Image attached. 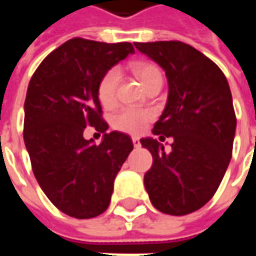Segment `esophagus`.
Here are the masks:
<instances>
[{"label":"esophagus","instance_id":"34e87169","mask_svg":"<svg viewBox=\"0 0 256 256\" xmlns=\"http://www.w3.org/2000/svg\"><path fill=\"white\" fill-rule=\"evenodd\" d=\"M132 141H133V145L136 146V148H138L140 145H141L140 144V140L137 138V137H133V138H132Z\"/></svg>","mask_w":256,"mask_h":256}]
</instances>
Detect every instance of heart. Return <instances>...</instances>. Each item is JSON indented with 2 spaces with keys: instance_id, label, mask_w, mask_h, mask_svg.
Instances as JSON below:
<instances>
[{
  "instance_id": "1",
  "label": "heart",
  "mask_w": 256,
  "mask_h": 256,
  "mask_svg": "<svg viewBox=\"0 0 256 256\" xmlns=\"http://www.w3.org/2000/svg\"><path fill=\"white\" fill-rule=\"evenodd\" d=\"M133 71L145 88L152 80L162 76L160 70L152 63H144V62L136 63L133 66ZM119 79H120V74L118 71V68L108 70L101 76L100 82L97 84V96L104 106H111L115 104ZM152 119H154V114L150 111L138 110V108H133V106H124L114 115L112 126L124 133L140 134L146 128Z\"/></svg>"
}]
</instances>
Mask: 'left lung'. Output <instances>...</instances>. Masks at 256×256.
I'll return each mask as SVG.
<instances>
[{"mask_svg": "<svg viewBox=\"0 0 256 256\" xmlns=\"http://www.w3.org/2000/svg\"><path fill=\"white\" fill-rule=\"evenodd\" d=\"M134 45L166 71L167 104L152 133L174 138L170 154L158 140H141L154 158L145 189L156 210L190 214L211 200L230 162L236 133L230 88L220 68L188 44Z\"/></svg>", "mask_w": 256, "mask_h": 256, "instance_id": "left-lung-1", "label": "left lung"}]
</instances>
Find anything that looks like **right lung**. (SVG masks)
Wrapping results in <instances>:
<instances>
[{
	"label": "right lung",
	"instance_id": "add662e5",
	"mask_svg": "<svg viewBox=\"0 0 256 256\" xmlns=\"http://www.w3.org/2000/svg\"><path fill=\"white\" fill-rule=\"evenodd\" d=\"M130 53V42L72 38L44 58L28 84L23 137L32 172L48 198L78 220L108 208L115 177L133 150L128 134L106 133L97 96L101 76ZM86 126L104 133L100 146L83 138Z\"/></svg>",
	"mask_w": 256,
	"mask_h": 256
}]
</instances>
